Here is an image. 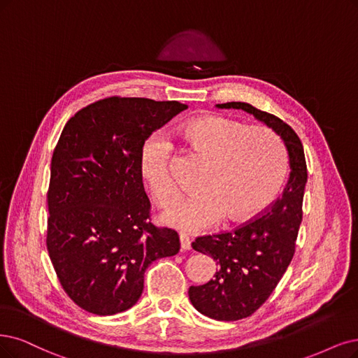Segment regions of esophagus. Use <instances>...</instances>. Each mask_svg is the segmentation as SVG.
<instances>
[{"instance_id":"1","label":"esophagus","mask_w":358,"mask_h":358,"mask_svg":"<svg viewBox=\"0 0 358 358\" xmlns=\"http://www.w3.org/2000/svg\"><path fill=\"white\" fill-rule=\"evenodd\" d=\"M180 243H181L182 250H189L192 248V241L186 233H180Z\"/></svg>"}]
</instances>
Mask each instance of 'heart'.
I'll return each mask as SVG.
<instances>
[{"label":"heart","mask_w":358,"mask_h":358,"mask_svg":"<svg viewBox=\"0 0 358 358\" xmlns=\"http://www.w3.org/2000/svg\"><path fill=\"white\" fill-rule=\"evenodd\" d=\"M184 137L209 159L199 180L202 190L180 196L162 214L168 226L201 231L224 214L241 221L259 214L280 193L287 176V153L275 132L266 127H246L234 119L208 115L187 122ZM172 144L153 132L140 150V169L155 199L166 205L178 193L171 169Z\"/></svg>","instance_id":"heart-1"}]
</instances>
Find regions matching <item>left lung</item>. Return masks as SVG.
Masks as SVG:
<instances>
[{"mask_svg":"<svg viewBox=\"0 0 358 358\" xmlns=\"http://www.w3.org/2000/svg\"><path fill=\"white\" fill-rule=\"evenodd\" d=\"M217 108L245 110L271 128L285 144L290 168L282 196L259 218L233 231L197 237L192 243L197 252L213 257L218 270L208 283L190 286V302L210 319L234 322L254 314L268 299L294 258L307 164L299 137L282 119L242 101Z\"/></svg>","mask_w":358,"mask_h":358,"instance_id":"8db88e82","label":"left lung"}]
</instances>
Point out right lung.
Returning <instances> with one entry per match:
<instances>
[{"label":"right lung","mask_w":358,"mask_h":358,"mask_svg":"<svg viewBox=\"0 0 358 358\" xmlns=\"http://www.w3.org/2000/svg\"><path fill=\"white\" fill-rule=\"evenodd\" d=\"M178 101L109 97L64 125L51 159L47 248L64 292L83 310L113 315L136 306L144 271L178 254L176 230L149 222L140 150L186 110Z\"/></svg>","instance_id":"right-lung-1"}]
</instances>
